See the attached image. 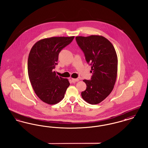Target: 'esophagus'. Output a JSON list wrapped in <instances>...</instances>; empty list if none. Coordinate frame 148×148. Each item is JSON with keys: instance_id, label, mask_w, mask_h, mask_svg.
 <instances>
[{"instance_id": "1", "label": "esophagus", "mask_w": 148, "mask_h": 148, "mask_svg": "<svg viewBox=\"0 0 148 148\" xmlns=\"http://www.w3.org/2000/svg\"><path fill=\"white\" fill-rule=\"evenodd\" d=\"M79 79H74V78H72V82H73V83L79 82Z\"/></svg>"}]
</instances>
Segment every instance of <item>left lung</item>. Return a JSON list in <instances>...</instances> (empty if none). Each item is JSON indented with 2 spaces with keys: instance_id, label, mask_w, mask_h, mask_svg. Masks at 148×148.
Segmentation results:
<instances>
[{
  "instance_id": "1",
  "label": "left lung",
  "mask_w": 148,
  "mask_h": 148,
  "mask_svg": "<svg viewBox=\"0 0 148 148\" xmlns=\"http://www.w3.org/2000/svg\"><path fill=\"white\" fill-rule=\"evenodd\" d=\"M75 38L93 71L91 80H83L86 89L82 92V97L87 103L97 104L114 89L118 73L117 54L113 44L103 36H78Z\"/></svg>"
}]
</instances>
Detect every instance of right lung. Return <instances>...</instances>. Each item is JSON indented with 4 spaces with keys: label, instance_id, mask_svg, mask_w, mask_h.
Segmentation results:
<instances>
[{
    "label": "right lung",
    "instance_id": "right-lung-1",
    "mask_svg": "<svg viewBox=\"0 0 148 148\" xmlns=\"http://www.w3.org/2000/svg\"><path fill=\"white\" fill-rule=\"evenodd\" d=\"M74 36H59L42 39L35 43L30 51L28 72L36 95L43 102L53 105L64 97L70 85L68 79L58 77L56 68L60 51L69 44Z\"/></svg>",
    "mask_w": 148,
    "mask_h": 148
}]
</instances>
